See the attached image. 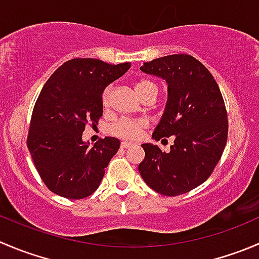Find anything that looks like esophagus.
Listing matches in <instances>:
<instances>
[{
	"mask_svg": "<svg viewBox=\"0 0 259 259\" xmlns=\"http://www.w3.org/2000/svg\"><path fill=\"white\" fill-rule=\"evenodd\" d=\"M132 143H127V142H122L121 143V145H120V147H121L122 148V149H126V148H130V147H132Z\"/></svg>",
	"mask_w": 259,
	"mask_h": 259,
	"instance_id": "1",
	"label": "esophagus"
}]
</instances>
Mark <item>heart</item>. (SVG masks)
<instances>
[{"instance_id":"1","label":"heart","mask_w":259,"mask_h":259,"mask_svg":"<svg viewBox=\"0 0 259 259\" xmlns=\"http://www.w3.org/2000/svg\"><path fill=\"white\" fill-rule=\"evenodd\" d=\"M153 89L158 90L155 83H153L149 79H142V81L137 82V84H135V91L139 95V97H142L145 92ZM110 94H111V89L110 87L105 89V91L102 92L101 101L105 107L109 106L110 104ZM145 125L147 124H145L144 120L120 119L110 126V133L112 135H115V137L122 138V139H137V138H139L142 135Z\"/></svg>"}]
</instances>
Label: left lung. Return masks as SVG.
<instances>
[{"label":"left lung","mask_w":259,"mask_h":259,"mask_svg":"<svg viewBox=\"0 0 259 259\" xmlns=\"http://www.w3.org/2000/svg\"><path fill=\"white\" fill-rule=\"evenodd\" d=\"M165 79L168 100L153 138L175 135L168 153L145 143L139 164L155 192L178 196L204 183L222 158L228 139V114L219 86L206 67L188 54L157 58L140 67Z\"/></svg>","instance_id":"8db88e82"}]
</instances>
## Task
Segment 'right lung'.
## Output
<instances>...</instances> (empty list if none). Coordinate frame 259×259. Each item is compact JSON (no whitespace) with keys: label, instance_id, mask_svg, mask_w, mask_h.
Masks as SVG:
<instances>
[{"label":"right lung","instance_id":"1","mask_svg":"<svg viewBox=\"0 0 259 259\" xmlns=\"http://www.w3.org/2000/svg\"><path fill=\"white\" fill-rule=\"evenodd\" d=\"M129 68L130 63L115 66L94 58H76L60 66L44 84L32 110L27 148L52 192L79 200L100 186L120 142L106 137L90 147L82 140V133L102 116L104 90Z\"/></svg>","mask_w":259,"mask_h":259}]
</instances>
